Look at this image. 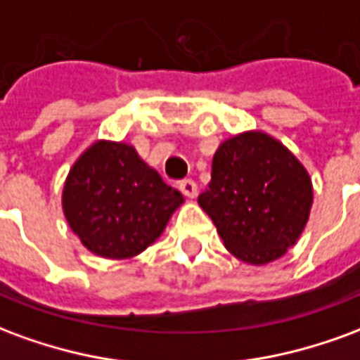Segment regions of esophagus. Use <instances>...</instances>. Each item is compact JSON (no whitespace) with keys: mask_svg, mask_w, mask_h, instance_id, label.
<instances>
[{"mask_svg":"<svg viewBox=\"0 0 360 360\" xmlns=\"http://www.w3.org/2000/svg\"><path fill=\"white\" fill-rule=\"evenodd\" d=\"M179 188H181V193L187 196V198H195L196 193H198V187H196V183L193 179L181 181Z\"/></svg>","mask_w":360,"mask_h":360,"instance_id":"esophagus-1","label":"esophagus"}]
</instances>
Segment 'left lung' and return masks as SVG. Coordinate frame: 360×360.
<instances>
[{"label":"left lung","mask_w":360,"mask_h":360,"mask_svg":"<svg viewBox=\"0 0 360 360\" xmlns=\"http://www.w3.org/2000/svg\"><path fill=\"white\" fill-rule=\"evenodd\" d=\"M198 204L233 257L262 266L283 257L301 237L312 206V181L281 142L247 131L219 144Z\"/></svg>","instance_id":"obj_1"}]
</instances>
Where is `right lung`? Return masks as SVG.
<instances>
[{
    "label": "right lung",
    "mask_w": 360,
    "mask_h": 360,
    "mask_svg": "<svg viewBox=\"0 0 360 360\" xmlns=\"http://www.w3.org/2000/svg\"><path fill=\"white\" fill-rule=\"evenodd\" d=\"M183 200L134 146L96 141L67 175L61 204L67 224L90 252L123 260L156 241Z\"/></svg>",
    "instance_id": "1"
}]
</instances>
